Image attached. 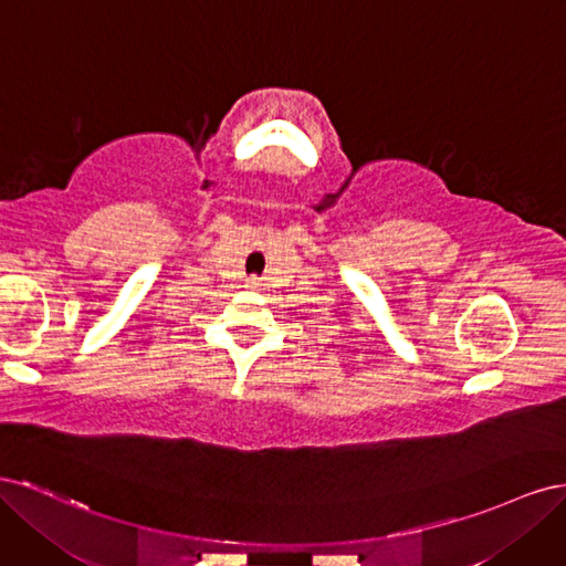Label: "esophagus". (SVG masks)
Segmentation results:
<instances>
[{"mask_svg": "<svg viewBox=\"0 0 566 566\" xmlns=\"http://www.w3.org/2000/svg\"><path fill=\"white\" fill-rule=\"evenodd\" d=\"M260 285H262L260 279H248V283H245L248 290H260Z\"/></svg>", "mask_w": 566, "mask_h": 566, "instance_id": "esophagus-1", "label": "esophagus"}]
</instances>
